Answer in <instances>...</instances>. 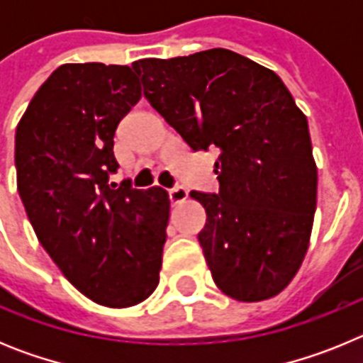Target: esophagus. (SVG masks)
<instances>
[{"label":"esophagus","mask_w":363,"mask_h":363,"mask_svg":"<svg viewBox=\"0 0 363 363\" xmlns=\"http://www.w3.org/2000/svg\"><path fill=\"white\" fill-rule=\"evenodd\" d=\"M187 189L182 187V185H176V187L169 189V200H171V203H179V201L187 200Z\"/></svg>","instance_id":"obj_1"}]
</instances>
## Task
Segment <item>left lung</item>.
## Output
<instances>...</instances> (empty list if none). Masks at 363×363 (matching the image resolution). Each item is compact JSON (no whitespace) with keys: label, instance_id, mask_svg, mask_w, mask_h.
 I'll return each mask as SVG.
<instances>
[{"label":"left lung","instance_id":"left-lung-1","mask_svg":"<svg viewBox=\"0 0 363 363\" xmlns=\"http://www.w3.org/2000/svg\"><path fill=\"white\" fill-rule=\"evenodd\" d=\"M150 107L192 152L218 149L220 191H191L207 213L198 234L214 284L259 301L287 287L316 211L309 125L278 74L227 49L140 60Z\"/></svg>","mask_w":363,"mask_h":363}]
</instances>
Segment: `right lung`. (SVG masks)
<instances>
[{
	"instance_id": "right-lung-1",
	"label": "right lung",
	"mask_w": 363,
	"mask_h": 363,
	"mask_svg": "<svg viewBox=\"0 0 363 363\" xmlns=\"http://www.w3.org/2000/svg\"><path fill=\"white\" fill-rule=\"evenodd\" d=\"M142 98L130 67L69 63L16 129V174L38 240L96 303L130 307L158 287L171 201L160 187L108 184L118 123Z\"/></svg>"
}]
</instances>
